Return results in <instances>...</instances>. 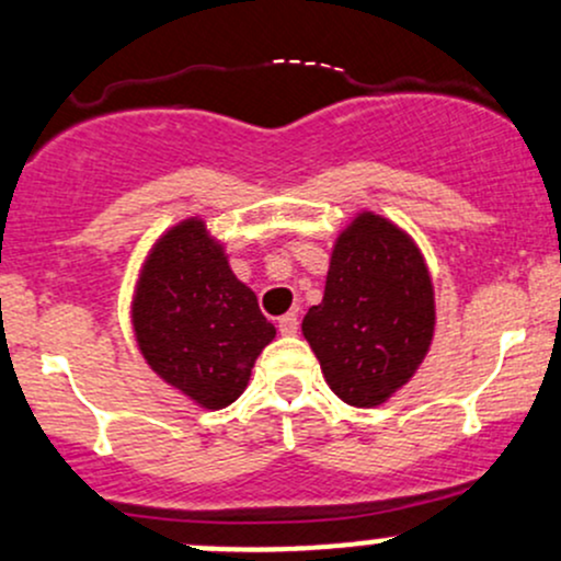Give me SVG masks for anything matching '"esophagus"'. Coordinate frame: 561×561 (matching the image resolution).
<instances>
[{
    "label": "esophagus",
    "instance_id": "obj_1",
    "mask_svg": "<svg viewBox=\"0 0 561 561\" xmlns=\"http://www.w3.org/2000/svg\"><path fill=\"white\" fill-rule=\"evenodd\" d=\"M276 328H279L282 335H295V332H298V313H285V317H279Z\"/></svg>",
    "mask_w": 561,
    "mask_h": 561
}]
</instances>
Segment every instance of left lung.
<instances>
[{
	"instance_id": "1",
	"label": "left lung",
	"mask_w": 561,
	"mask_h": 561,
	"mask_svg": "<svg viewBox=\"0 0 561 561\" xmlns=\"http://www.w3.org/2000/svg\"><path fill=\"white\" fill-rule=\"evenodd\" d=\"M434 285L415 242L359 213L332 248L324 298L304 317L324 380L354 408H378L421 367L434 337Z\"/></svg>"
}]
</instances>
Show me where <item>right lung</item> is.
<instances>
[{"instance_id": "add662e5", "label": "right lung", "mask_w": 561, "mask_h": 561, "mask_svg": "<svg viewBox=\"0 0 561 561\" xmlns=\"http://www.w3.org/2000/svg\"><path fill=\"white\" fill-rule=\"evenodd\" d=\"M133 328L151 370L205 410L229 408L248 389L257 354L276 335L199 218L172 226L151 248Z\"/></svg>"}]
</instances>
